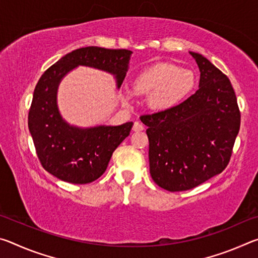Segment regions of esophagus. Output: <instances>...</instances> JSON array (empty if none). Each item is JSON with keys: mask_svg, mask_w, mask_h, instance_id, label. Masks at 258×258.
Wrapping results in <instances>:
<instances>
[{"mask_svg": "<svg viewBox=\"0 0 258 258\" xmlns=\"http://www.w3.org/2000/svg\"><path fill=\"white\" fill-rule=\"evenodd\" d=\"M143 128V125L141 123H139V121H135L134 125H133V131L134 132H140V131H142Z\"/></svg>", "mask_w": 258, "mask_h": 258, "instance_id": "esophagus-1", "label": "esophagus"}]
</instances>
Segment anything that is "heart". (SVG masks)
<instances>
[{
	"label": "heart",
	"mask_w": 258,
	"mask_h": 258,
	"mask_svg": "<svg viewBox=\"0 0 258 258\" xmlns=\"http://www.w3.org/2000/svg\"><path fill=\"white\" fill-rule=\"evenodd\" d=\"M196 84V75L190 69L171 63H158L146 69L134 78L133 87L139 94L148 95V104L156 111H164L176 106L189 94ZM125 103H130L133 93H121Z\"/></svg>",
	"instance_id": "heart-1"
}]
</instances>
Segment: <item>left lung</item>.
Segmentation results:
<instances>
[{
    "label": "left lung",
    "mask_w": 258,
    "mask_h": 258,
    "mask_svg": "<svg viewBox=\"0 0 258 258\" xmlns=\"http://www.w3.org/2000/svg\"><path fill=\"white\" fill-rule=\"evenodd\" d=\"M199 89L184 102L140 119L148 126L152 180L175 192L194 189L223 172L240 128L231 82L204 55L191 52Z\"/></svg>",
    "instance_id": "1"
}]
</instances>
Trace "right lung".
<instances>
[{
    "label": "right lung",
    "mask_w": 258,
    "mask_h": 258,
    "mask_svg": "<svg viewBox=\"0 0 258 258\" xmlns=\"http://www.w3.org/2000/svg\"><path fill=\"white\" fill-rule=\"evenodd\" d=\"M133 52L86 46L69 52L44 72L34 90L28 128L45 171L61 181L86 184L106 172L112 152L130 135L133 121L80 127L61 116L58 89L62 78L83 66L113 76L119 89Z\"/></svg>",
    "instance_id": "obj_1"
}]
</instances>
